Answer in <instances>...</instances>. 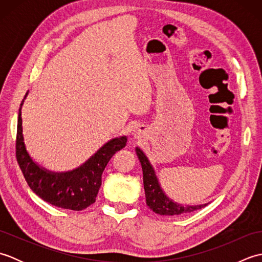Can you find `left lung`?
<instances>
[{"mask_svg":"<svg viewBox=\"0 0 262 262\" xmlns=\"http://www.w3.org/2000/svg\"><path fill=\"white\" fill-rule=\"evenodd\" d=\"M136 154L142 164L146 205L154 211V213L169 216L183 215L191 213V211H194L197 209H202L204 206H206V204L197 206H182L180 204H176L174 202H172V200L163 192L162 188H161L158 178L155 176L153 166L149 163L146 155L138 147H136Z\"/></svg>","mask_w":262,"mask_h":262,"instance_id":"8db88e82","label":"left lung"}]
</instances>
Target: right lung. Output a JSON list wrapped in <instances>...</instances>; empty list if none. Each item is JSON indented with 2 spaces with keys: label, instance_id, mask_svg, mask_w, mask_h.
<instances>
[{
  "label": "right lung",
  "instance_id": "1",
  "mask_svg": "<svg viewBox=\"0 0 262 262\" xmlns=\"http://www.w3.org/2000/svg\"><path fill=\"white\" fill-rule=\"evenodd\" d=\"M21 105L18 115L15 154L28 186L37 196L56 207L71 210H82L89 207L96 202L104 168L114 154L126 146L127 137H117L105 143L85 163L74 170L48 171L38 165L27 152L22 135Z\"/></svg>",
  "mask_w": 262,
  "mask_h": 262
}]
</instances>
